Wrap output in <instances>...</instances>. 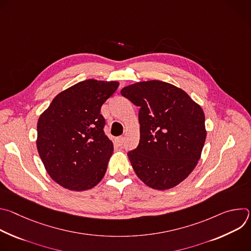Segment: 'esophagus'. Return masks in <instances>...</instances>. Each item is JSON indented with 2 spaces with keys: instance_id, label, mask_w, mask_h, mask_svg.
<instances>
[{
  "instance_id": "esophagus-1",
  "label": "esophagus",
  "mask_w": 251,
  "mask_h": 251,
  "mask_svg": "<svg viewBox=\"0 0 251 251\" xmlns=\"http://www.w3.org/2000/svg\"><path fill=\"white\" fill-rule=\"evenodd\" d=\"M124 137H117L116 139H115V142H116V144L118 145V146H122L123 145V143H124Z\"/></svg>"
}]
</instances>
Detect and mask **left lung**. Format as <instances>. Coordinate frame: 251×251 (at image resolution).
I'll return each mask as SVG.
<instances>
[{
	"label": "left lung",
	"mask_w": 251,
	"mask_h": 251,
	"mask_svg": "<svg viewBox=\"0 0 251 251\" xmlns=\"http://www.w3.org/2000/svg\"><path fill=\"white\" fill-rule=\"evenodd\" d=\"M121 94L140 107V141L128 152L135 173L155 190L180 184L197 166L205 141L201 106L184 90L160 80L126 86Z\"/></svg>",
	"instance_id": "1"
}]
</instances>
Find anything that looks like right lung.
Here are the masks:
<instances>
[{"instance_id":"add662e5","label":"right lung","mask_w":251,"mask_h":251,"mask_svg":"<svg viewBox=\"0 0 251 251\" xmlns=\"http://www.w3.org/2000/svg\"><path fill=\"white\" fill-rule=\"evenodd\" d=\"M116 81L87 79L60 92L38 122L37 147L50 177L71 191L95 187L113 153L104 134L103 103L117 90Z\"/></svg>"}]
</instances>
